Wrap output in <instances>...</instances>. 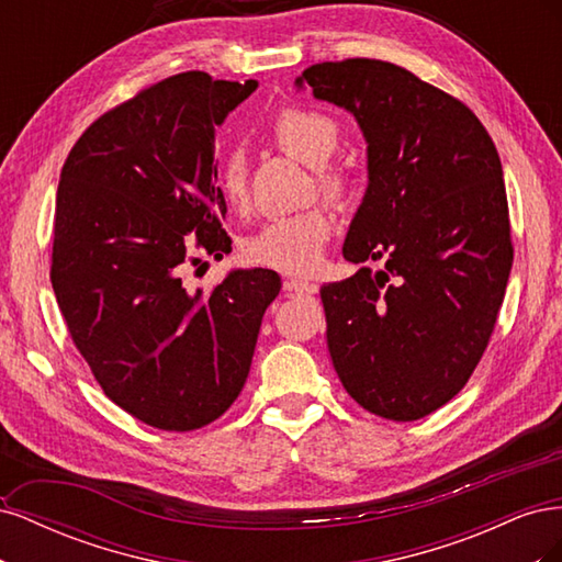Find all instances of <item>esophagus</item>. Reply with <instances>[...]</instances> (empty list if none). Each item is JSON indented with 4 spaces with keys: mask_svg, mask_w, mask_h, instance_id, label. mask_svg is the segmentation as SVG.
<instances>
[{
    "mask_svg": "<svg viewBox=\"0 0 562 562\" xmlns=\"http://www.w3.org/2000/svg\"><path fill=\"white\" fill-rule=\"evenodd\" d=\"M285 288H288V291L297 293V295H316V291H318L316 283L302 281V279H288V281H285Z\"/></svg>",
    "mask_w": 562,
    "mask_h": 562,
    "instance_id": "1",
    "label": "esophagus"
}]
</instances>
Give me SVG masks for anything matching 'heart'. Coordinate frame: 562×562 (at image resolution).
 I'll return each mask as SVG.
<instances>
[{
    "label": "heart",
    "mask_w": 562,
    "mask_h": 562,
    "mask_svg": "<svg viewBox=\"0 0 562 562\" xmlns=\"http://www.w3.org/2000/svg\"><path fill=\"white\" fill-rule=\"evenodd\" d=\"M269 138L285 155H291L310 166H321L330 159L339 143V126L333 116L310 108H283L269 124ZM321 194L335 206L345 209L353 196L349 176L339 168H321L316 173ZM217 187L229 211L241 213L248 206V173L239 151L220 164ZM333 234V217L323 206L304 209L293 215L267 220L252 234H248L241 252L250 265L277 269L281 274L304 277L318 267L323 248Z\"/></svg>",
    "instance_id": "obj_1"
}]
</instances>
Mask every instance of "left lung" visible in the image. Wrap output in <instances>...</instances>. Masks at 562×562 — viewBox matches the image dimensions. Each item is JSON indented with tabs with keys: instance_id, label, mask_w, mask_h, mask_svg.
Segmentation results:
<instances>
[{
	"instance_id": "8db88e82",
	"label": "left lung",
	"mask_w": 562,
	"mask_h": 562,
	"mask_svg": "<svg viewBox=\"0 0 562 562\" xmlns=\"http://www.w3.org/2000/svg\"><path fill=\"white\" fill-rule=\"evenodd\" d=\"M347 108L368 140L349 262L321 285L339 382L368 413L427 417L454 398L495 333L514 262L502 161L462 100L375 58L316 63L297 83Z\"/></svg>"
}]
</instances>
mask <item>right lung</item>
Segmentation results:
<instances>
[{
  "label": "right lung",
  "mask_w": 562,
  "mask_h": 562,
  "mask_svg": "<svg viewBox=\"0 0 562 562\" xmlns=\"http://www.w3.org/2000/svg\"><path fill=\"white\" fill-rule=\"evenodd\" d=\"M255 87L199 70L149 83L100 114L60 171L50 285L67 333L105 396L155 429L194 431L227 411L281 291L271 269L211 291L180 277L232 250L215 126Z\"/></svg>",
  "instance_id": "obj_1"
}]
</instances>
